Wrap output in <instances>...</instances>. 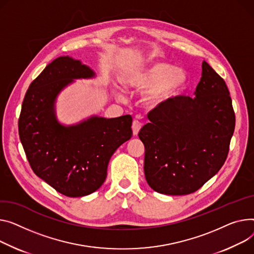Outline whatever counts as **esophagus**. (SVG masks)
Instances as JSON below:
<instances>
[{"mask_svg":"<svg viewBox=\"0 0 254 254\" xmlns=\"http://www.w3.org/2000/svg\"><path fill=\"white\" fill-rule=\"evenodd\" d=\"M141 127H142V124H141L139 121L134 120V121L132 122L131 128H132V133L134 134V136H137L138 132H139V130L141 129Z\"/></svg>","mask_w":254,"mask_h":254,"instance_id":"esophagus-1","label":"esophagus"}]
</instances>
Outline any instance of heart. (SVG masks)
I'll return each instance as SVG.
<instances>
[{"mask_svg": "<svg viewBox=\"0 0 254 254\" xmlns=\"http://www.w3.org/2000/svg\"><path fill=\"white\" fill-rule=\"evenodd\" d=\"M122 82L128 89H148L144 102L149 107H156L187 90L189 76L186 71L176 69L171 64L157 62L127 73L122 78Z\"/></svg>", "mask_w": 254, "mask_h": 254, "instance_id": "heart-1", "label": "heart"}]
</instances>
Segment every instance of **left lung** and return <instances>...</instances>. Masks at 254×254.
Returning a JSON list of instances; mask_svg holds the SVG:
<instances>
[{"label":"left lung","instance_id":"left-lung-1","mask_svg":"<svg viewBox=\"0 0 254 254\" xmlns=\"http://www.w3.org/2000/svg\"><path fill=\"white\" fill-rule=\"evenodd\" d=\"M195 97L179 96L148 114L139 138L150 187L166 195L200 189L224 165L235 129V112L225 80L205 61Z\"/></svg>","mask_w":254,"mask_h":254}]
</instances>
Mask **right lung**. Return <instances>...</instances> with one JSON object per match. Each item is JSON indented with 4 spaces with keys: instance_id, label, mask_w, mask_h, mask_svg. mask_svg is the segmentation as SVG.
<instances>
[{
    "instance_id": "1",
    "label": "right lung",
    "mask_w": 254,
    "mask_h": 254,
    "mask_svg": "<svg viewBox=\"0 0 254 254\" xmlns=\"http://www.w3.org/2000/svg\"><path fill=\"white\" fill-rule=\"evenodd\" d=\"M94 71L79 60L62 56L46 66L25 94L18 131L31 170L57 192L82 197L97 191L107 176L115 150L130 139V115L92 116L65 127L55 115L58 94L75 78Z\"/></svg>"
}]
</instances>
